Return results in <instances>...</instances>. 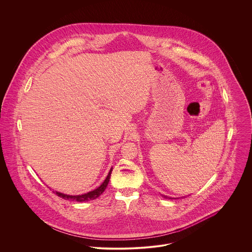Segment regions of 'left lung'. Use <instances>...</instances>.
I'll return each mask as SVG.
<instances>
[{
    "label": "left lung",
    "mask_w": 252,
    "mask_h": 252,
    "mask_svg": "<svg viewBox=\"0 0 252 252\" xmlns=\"http://www.w3.org/2000/svg\"><path fill=\"white\" fill-rule=\"evenodd\" d=\"M163 197H164L165 199H174V198H171V197H167V196H165V195H163Z\"/></svg>",
    "instance_id": "left-lung-1"
}]
</instances>
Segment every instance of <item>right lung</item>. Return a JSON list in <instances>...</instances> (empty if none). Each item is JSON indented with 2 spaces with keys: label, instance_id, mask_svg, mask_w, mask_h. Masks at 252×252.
I'll list each match as a JSON object with an SVG mask.
<instances>
[{
  "label": "right lung",
  "instance_id": "right-lung-1",
  "mask_svg": "<svg viewBox=\"0 0 252 252\" xmlns=\"http://www.w3.org/2000/svg\"><path fill=\"white\" fill-rule=\"evenodd\" d=\"M111 171H112V168L110 169L109 173H108V177L106 178L105 181L98 187L96 188L95 190L93 191H90L86 194H82V195H67V194H63V193H60V192H55V194L58 196V197H61L63 198L64 200H70V201H75V202H86V201H91V200H94L96 198H98L107 188L108 186V181L110 179V175H111Z\"/></svg>",
  "mask_w": 252,
  "mask_h": 252
}]
</instances>
